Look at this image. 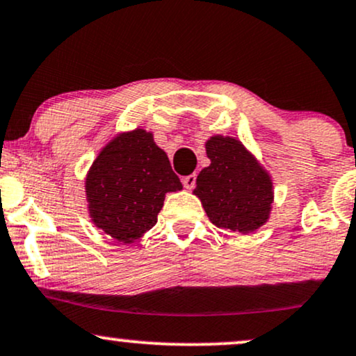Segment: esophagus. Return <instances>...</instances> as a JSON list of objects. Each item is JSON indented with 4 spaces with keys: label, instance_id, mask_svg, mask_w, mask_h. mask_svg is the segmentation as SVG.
I'll list each match as a JSON object with an SVG mask.
<instances>
[{
    "label": "esophagus",
    "instance_id": "34e87169",
    "mask_svg": "<svg viewBox=\"0 0 356 356\" xmlns=\"http://www.w3.org/2000/svg\"><path fill=\"white\" fill-rule=\"evenodd\" d=\"M195 179H197V175L195 174H191V175H186V177L182 179V184H184V187H186V189H194L195 187Z\"/></svg>",
    "mask_w": 356,
    "mask_h": 356
}]
</instances>
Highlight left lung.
<instances>
[{
  "mask_svg": "<svg viewBox=\"0 0 356 356\" xmlns=\"http://www.w3.org/2000/svg\"><path fill=\"white\" fill-rule=\"evenodd\" d=\"M205 152L211 165L197 175L194 195L209 220L230 232L254 234L270 219L272 175L237 137H209Z\"/></svg>",
  "mask_w": 356,
  "mask_h": 356,
  "instance_id": "left-lung-1",
  "label": "left lung"
}]
</instances>
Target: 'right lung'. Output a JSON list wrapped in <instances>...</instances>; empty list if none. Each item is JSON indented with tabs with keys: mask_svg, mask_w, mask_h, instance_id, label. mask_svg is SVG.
Masks as SVG:
<instances>
[{
	"mask_svg": "<svg viewBox=\"0 0 356 356\" xmlns=\"http://www.w3.org/2000/svg\"><path fill=\"white\" fill-rule=\"evenodd\" d=\"M84 184L91 222L122 243H134L152 229L167 192L182 189L167 154L143 127L115 134Z\"/></svg>",
	"mask_w": 356,
	"mask_h": 356,
	"instance_id": "obj_1",
	"label": "right lung"
}]
</instances>
